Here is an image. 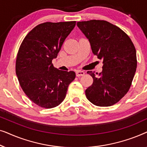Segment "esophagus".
<instances>
[{"mask_svg": "<svg viewBox=\"0 0 147 147\" xmlns=\"http://www.w3.org/2000/svg\"><path fill=\"white\" fill-rule=\"evenodd\" d=\"M76 74L77 77H80V76H83L85 74V72L84 71H81V70H78V71H76Z\"/></svg>", "mask_w": 147, "mask_h": 147, "instance_id": "1", "label": "esophagus"}]
</instances>
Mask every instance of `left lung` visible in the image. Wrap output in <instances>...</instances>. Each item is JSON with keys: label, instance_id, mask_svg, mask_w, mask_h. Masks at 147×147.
Instances as JSON below:
<instances>
[{"label": "left lung", "instance_id": "8db88e82", "mask_svg": "<svg viewBox=\"0 0 147 147\" xmlns=\"http://www.w3.org/2000/svg\"><path fill=\"white\" fill-rule=\"evenodd\" d=\"M89 40L94 55L103 59L102 71L93 78L86 90L88 100L98 106H110L119 102L129 90L136 72V49L127 34L117 26L103 20L77 23Z\"/></svg>", "mask_w": 147, "mask_h": 147}]
</instances>
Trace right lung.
I'll return each instance as SVG.
<instances>
[{
	"mask_svg": "<svg viewBox=\"0 0 147 147\" xmlns=\"http://www.w3.org/2000/svg\"><path fill=\"white\" fill-rule=\"evenodd\" d=\"M76 21L46 22L34 27L24 38L16 59L15 70L20 86L37 106L52 108L65 99L74 71L54 67L56 58Z\"/></svg>",
	"mask_w": 147,
	"mask_h": 147,
	"instance_id": "obj_1",
	"label": "right lung"
}]
</instances>
